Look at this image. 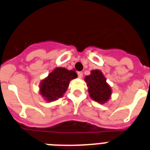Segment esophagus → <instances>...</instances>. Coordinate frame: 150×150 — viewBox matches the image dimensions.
Returning a JSON list of instances; mask_svg holds the SVG:
<instances>
[{
    "label": "esophagus",
    "mask_w": 150,
    "mask_h": 150,
    "mask_svg": "<svg viewBox=\"0 0 150 150\" xmlns=\"http://www.w3.org/2000/svg\"><path fill=\"white\" fill-rule=\"evenodd\" d=\"M78 77H79V79H81V78L83 77V73L81 72V71H79V72H78Z\"/></svg>",
    "instance_id": "obj_1"
}]
</instances>
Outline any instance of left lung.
Segmentation results:
<instances>
[{
    "mask_svg": "<svg viewBox=\"0 0 150 150\" xmlns=\"http://www.w3.org/2000/svg\"><path fill=\"white\" fill-rule=\"evenodd\" d=\"M85 81L88 87V93L93 100L102 104L109 100L112 91L102 71L92 70L91 75L85 78Z\"/></svg>",
    "mask_w": 150,
    "mask_h": 150,
    "instance_id": "8db88e82",
    "label": "left lung"
}]
</instances>
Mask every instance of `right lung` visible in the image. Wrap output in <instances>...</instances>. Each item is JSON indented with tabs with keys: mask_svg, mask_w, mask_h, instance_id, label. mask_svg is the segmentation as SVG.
Segmentation results:
<instances>
[{
	"mask_svg": "<svg viewBox=\"0 0 150 150\" xmlns=\"http://www.w3.org/2000/svg\"><path fill=\"white\" fill-rule=\"evenodd\" d=\"M77 77L74 71L64 68H56L45 79L41 81L40 92L48 102L57 100L66 92L69 81Z\"/></svg>",
	"mask_w": 150,
	"mask_h": 150,
	"instance_id": "add662e5",
	"label": "right lung"
}]
</instances>
